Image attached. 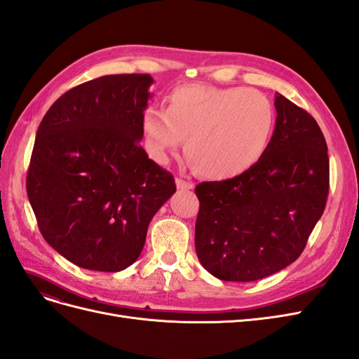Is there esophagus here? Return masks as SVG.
<instances>
[{"instance_id":"1","label":"esophagus","mask_w":359,"mask_h":359,"mask_svg":"<svg viewBox=\"0 0 359 359\" xmlns=\"http://www.w3.org/2000/svg\"><path fill=\"white\" fill-rule=\"evenodd\" d=\"M175 182H177V189L178 190H193V187H194L193 182L186 181V180H182V178H177Z\"/></svg>"}]
</instances>
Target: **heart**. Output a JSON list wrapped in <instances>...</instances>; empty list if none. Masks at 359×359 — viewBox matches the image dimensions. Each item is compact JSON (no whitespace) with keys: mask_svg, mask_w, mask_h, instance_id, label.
I'll return each instance as SVG.
<instances>
[{"mask_svg":"<svg viewBox=\"0 0 359 359\" xmlns=\"http://www.w3.org/2000/svg\"><path fill=\"white\" fill-rule=\"evenodd\" d=\"M142 127L151 156L165 161L182 139L201 177L224 181L243 175L266 153L276 127L268 97L253 88L187 83L166 97V111L148 107Z\"/></svg>","mask_w":359,"mask_h":359,"instance_id":"b5f03b06","label":"heart"}]
</instances>
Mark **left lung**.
Listing matches in <instances>:
<instances>
[{
    "label": "left lung",
    "mask_w": 359,
    "mask_h": 359,
    "mask_svg": "<svg viewBox=\"0 0 359 359\" xmlns=\"http://www.w3.org/2000/svg\"><path fill=\"white\" fill-rule=\"evenodd\" d=\"M276 128L264 157L243 175L196 186L194 245L201 265L224 281H255L299 257L330 189L320 127L276 93Z\"/></svg>",
    "instance_id": "8db88e82"
}]
</instances>
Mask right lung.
I'll list each match as a JSON object with an SVG mask.
<instances>
[{
  "instance_id": "right-lung-1",
  "label": "right lung",
  "mask_w": 359,
  "mask_h": 359,
  "mask_svg": "<svg viewBox=\"0 0 359 359\" xmlns=\"http://www.w3.org/2000/svg\"><path fill=\"white\" fill-rule=\"evenodd\" d=\"M149 74L74 86L39 126L27 193L46 243L72 264L118 273L136 262L149 222L177 191L140 147Z\"/></svg>"
}]
</instances>
